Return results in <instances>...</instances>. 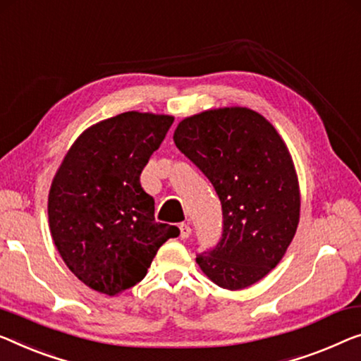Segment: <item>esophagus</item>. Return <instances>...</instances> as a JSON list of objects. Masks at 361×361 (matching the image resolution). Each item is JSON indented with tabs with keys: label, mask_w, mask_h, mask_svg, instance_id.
<instances>
[{
	"label": "esophagus",
	"mask_w": 361,
	"mask_h": 361,
	"mask_svg": "<svg viewBox=\"0 0 361 361\" xmlns=\"http://www.w3.org/2000/svg\"><path fill=\"white\" fill-rule=\"evenodd\" d=\"M180 235H181V238L183 240H186V238H190L191 236V227L188 224H181L180 225Z\"/></svg>",
	"instance_id": "1"
}]
</instances>
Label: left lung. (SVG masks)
Here are the masks:
<instances>
[{"mask_svg": "<svg viewBox=\"0 0 361 361\" xmlns=\"http://www.w3.org/2000/svg\"><path fill=\"white\" fill-rule=\"evenodd\" d=\"M173 141L222 204V238L196 262L219 287L241 290L276 267L300 220V188L282 137L245 106L207 110L176 126Z\"/></svg>", "mask_w": 361, "mask_h": 361, "instance_id": "8db88e82", "label": "left lung"}]
</instances>
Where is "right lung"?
<instances>
[{
	"label": "right lung",
	"mask_w": 361,
	"mask_h": 361,
	"mask_svg": "<svg viewBox=\"0 0 361 361\" xmlns=\"http://www.w3.org/2000/svg\"><path fill=\"white\" fill-rule=\"evenodd\" d=\"M173 116L126 111L80 134L48 195L51 238L63 261L87 287L118 295L146 277L160 246L180 235L157 224L141 173Z\"/></svg>",
	"instance_id": "add662e5"
}]
</instances>
